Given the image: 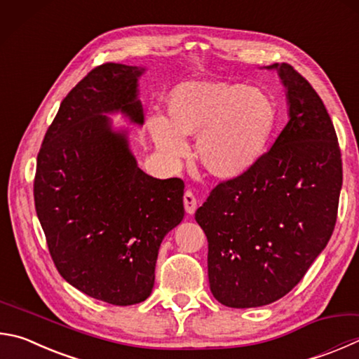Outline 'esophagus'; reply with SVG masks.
Masks as SVG:
<instances>
[{
	"label": "esophagus",
	"mask_w": 359,
	"mask_h": 359,
	"mask_svg": "<svg viewBox=\"0 0 359 359\" xmlns=\"http://www.w3.org/2000/svg\"><path fill=\"white\" fill-rule=\"evenodd\" d=\"M184 205H185V210L188 215H193L194 212H196V207H198V201L196 198H194V194L187 190L185 194H184Z\"/></svg>",
	"instance_id": "esophagus-1"
}]
</instances>
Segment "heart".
<instances>
[{
    "mask_svg": "<svg viewBox=\"0 0 359 359\" xmlns=\"http://www.w3.org/2000/svg\"><path fill=\"white\" fill-rule=\"evenodd\" d=\"M276 122L271 97L242 83L190 81L169 95V116L152 111L147 126L169 165L184 160L198 136V157L219 179L245 175L265 154Z\"/></svg>",
    "mask_w": 359,
    "mask_h": 359,
    "instance_id": "1",
    "label": "heart"
}]
</instances>
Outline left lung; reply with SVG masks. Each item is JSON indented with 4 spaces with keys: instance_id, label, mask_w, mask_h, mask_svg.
Returning a JSON list of instances; mask_svg holds the SVG:
<instances>
[{
    "instance_id": "1",
    "label": "left lung",
    "mask_w": 359,
    "mask_h": 359,
    "mask_svg": "<svg viewBox=\"0 0 359 359\" xmlns=\"http://www.w3.org/2000/svg\"><path fill=\"white\" fill-rule=\"evenodd\" d=\"M287 89L289 122L256 166L221 182L194 218L208 242V283L229 308H257L302 281L330 242L342 188L331 117L306 78L273 64Z\"/></svg>"
}]
</instances>
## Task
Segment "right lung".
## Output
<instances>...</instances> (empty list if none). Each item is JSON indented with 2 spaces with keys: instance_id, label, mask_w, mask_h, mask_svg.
<instances>
[{
  "instance_id": "right-lung-1",
  "label": "right lung",
  "mask_w": 359,
  "mask_h": 359,
  "mask_svg": "<svg viewBox=\"0 0 359 359\" xmlns=\"http://www.w3.org/2000/svg\"><path fill=\"white\" fill-rule=\"evenodd\" d=\"M144 67L107 62L70 90L37 155L34 204L60 275L109 304L144 302L161 240L184 219V182L138 168L127 130L142 126L138 78Z\"/></svg>"
}]
</instances>
